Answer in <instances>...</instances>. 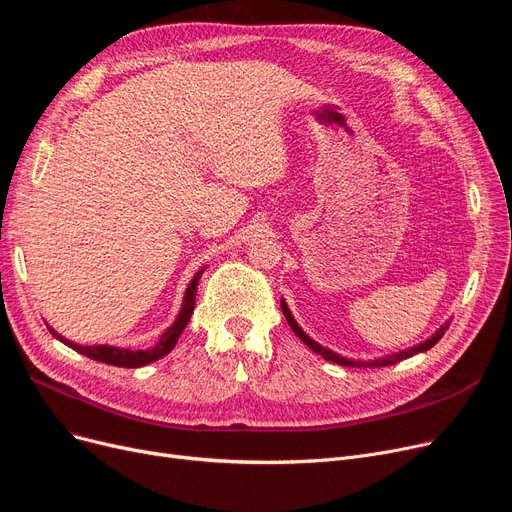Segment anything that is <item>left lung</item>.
I'll use <instances>...</instances> for the list:
<instances>
[{
  "label": "left lung",
  "instance_id": "8db88e82",
  "mask_svg": "<svg viewBox=\"0 0 512 512\" xmlns=\"http://www.w3.org/2000/svg\"><path fill=\"white\" fill-rule=\"evenodd\" d=\"M281 308H283V314H285V319H287L291 331H294L312 352L321 354L325 360H331V362H337V364H346V367H387V364H396V362H400V360H404V358H410V356H415V354H419V352H425V350L433 348V346L444 337V333H446V329H448V325H450V321H446L429 339H425V342H421V344H417V346H412V348H408V350H400V352H394V354L383 356V358L364 360V362H362V360L346 358V356H342V354H337V352H333V350L321 346L319 342H314V339L296 323L294 314H291V310L287 308V304H285L283 298H281Z\"/></svg>",
  "mask_w": 512,
  "mask_h": 512
}]
</instances>
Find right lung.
Returning <instances> with one entry per match:
<instances>
[{
	"label": "right lung",
	"instance_id": "right-lung-1",
	"mask_svg": "<svg viewBox=\"0 0 512 512\" xmlns=\"http://www.w3.org/2000/svg\"><path fill=\"white\" fill-rule=\"evenodd\" d=\"M204 269H200L196 275H193V279L189 281L187 289H185V296H183V304H181V310L177 314L175 323L170 325L156 342V346L148 348V350H129V348H116V346H108V344H102V346H81V344H75L70 342V339L62 337L60 333H56L52 327L50 333L60 339V342L72 350H77L79 354L91 358V360H97V362H106V364H114V367H125V369H137V367H145V364H150L162 356H166L170 350L175 348L177 339L181 337L183 329L187 327L191 314H193V308H196V291H198V281L202 277Z\"/></svg>",
	"mask_w": 512,
	"mask_h": 512
}]
</instances>
